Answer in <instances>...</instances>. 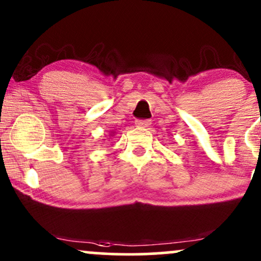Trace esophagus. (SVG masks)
Instances as JSON below:
<instances>
[{"label": "esophagus", "instance_id": "1", "mask_svg": "<svg viewBox=\"0 0 261 261\" xmlns=\"http://www.w3.org/2000/svg\"><path fill=\"white\" fill-rule=\"evenodd\" d=\"M135 124H136V126L140 128H147L149 125H151V121L149 120H137Z\"/></svg>", "mask_w": 261, "mask_h": 261}]
</instances>
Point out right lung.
I'll list each match as a JSON object with an SVG mask.
<instances>
[{
  "instance_id": "right-lung-1",
  "label": "right lung",
  "mask_w": 261,
  "mask_h": 261,
  "mask_svg": "<svg viewBox=\"0 0 261 261\" xmlns=\"http://www.w3.org/2000/svg\"><path fill=\"white\" fill-rule=\"evenodd\" d=\"M109 136H112V137L114 136V131H112V133H110V134H109Z\"/></svg>"
}]
</instances>
